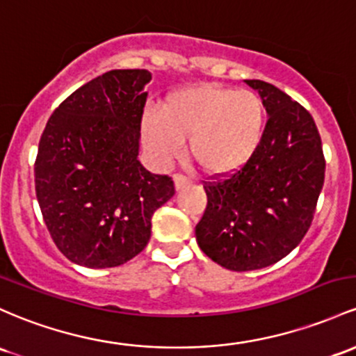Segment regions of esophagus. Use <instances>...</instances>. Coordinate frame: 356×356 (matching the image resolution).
Masks as SVG:
<instances>
[{
	"instance_id": "1",
	"label": "esophagus",
	"mask_w": 356,
	"mask_h": 356,
	"mask_svg": "<svg viewBox=\"0 0 356 356\" xmlns=\"http://www.w3.org/2000/svg\"><path fill=\"white\" fill-rule=\"evenodd\" d=\"M174 184H175V189L177 191H181L182 187H186V186H189V184H193V179L189 177V175H184V174H177L174 177Z\"/></svg>"
}]
</instances>
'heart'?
Instances as JSON below:
<instances>
[{"label":"heart","mask_w":356,"mask_h":356,"mask_svg":"<svg viewBox=\"0 0 356 356\" xmlns=\"http://www.w3.org/2000/svg\"><path fill=\"white\" fill-rule=\"evenodd\" d=\"M265 121L264 103L253 92L199 84L167 96L160 113H147L142 134L163 162L179 157L189 140L191 159L199 169L222 177L240 170L255 155Z\"/></svg>","instance_id":"1"}]
</instances>
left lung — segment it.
Instances as JSON below:
<instances>
[{"mask_svg":"<svg viewBox=\"0 0 356 356\" xmlns=\"http://www.w3.org/2000/svg\"><path fill=\"white\" fill-rule=\"evenodd\" d=\"M245 83L267 109L264 138L240 170L204 181L208 206L196 225L199 248L235 272L268 267L298 247L314 218L326 170L309 111L275 86Z\"/></svg>","mask_w":356,"mask_h":356,"instance_id":"obj_1","label":"left lung"}]
</instances>
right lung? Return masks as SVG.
I'll use <instances>...</instances> for the list:
<instances>
[{
  "label": "right lung",
  "instance_id": "right-lung-1",
  "mask_svg": "<svg viewBox=\"0 0 356 356\" xmlns=\"http://www.w3.org/2000/svg\"><path fill=\"white\" fill-rule=\"evenodd\" d=\"M152 74L116 69L65 97L45 124L35 193L54 243L89 268L127 264L147 247L152 216L175 194L169 175L140 163Z\"/></svg>",
  "mask_w": 356,
  "mask_h": 356
}]
</instances>
